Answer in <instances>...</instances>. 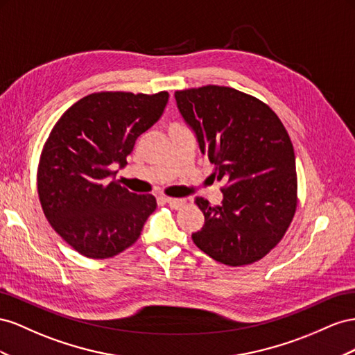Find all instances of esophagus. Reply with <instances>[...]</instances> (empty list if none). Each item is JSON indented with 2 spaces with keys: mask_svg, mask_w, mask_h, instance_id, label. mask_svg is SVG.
<instances>
[{
  "mask_svg": "<svg viewBox=\"0 0 355 355\" xmlns=\"http://www.w3.org/2000/svg\"><path fill=\"white\" fill-rule=\"evenodd\" d=\"M165 200H166V204L169 207L175 208V209H180L181 207H184V204H186L184 199H178V198H165Z\"/></svg>",
  "mask_w": 355,
  "mask_h": 355,
  "instance_id": "obj_1",
  "label": "esophagus"
}]
</instances>
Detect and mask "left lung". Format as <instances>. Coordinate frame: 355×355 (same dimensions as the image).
Instances as JSON below:
<instances>
[{
    "label": "left lung",
    "mask_w": 355,
    "mask_h": 355,
    "mask_svg": "<svg viewBox=\"0 0 355 355\" xmlns=\"http://www.w3.org/2000/svg\"><path fill=\"white\" fill-rule=\"evenodd\" d=\"M178 111L193 130L211 177L225 181L221 205H196L205 225L198 248L227 266L265 257L284 236L297 205L295 150L278 116L257 98L225 86L177 90Z\"/></svg>",
    "instance_id": "left-lung-1"
}]
</instances>
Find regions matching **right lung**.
<instances>
[{"label":"right lung","mask_w":355,"mask_h":355,"mask_svg":"<svg viewBox=\"0 0 355 355\" xmlns=\"http://www.w3.org/2000/svg\"><path fill=\"white\" fill-rule=\"evenodd\" d=\"M168 92H98L82 98L50 132L38 164V196L56 234L80 254L108 259L139 238L157 207L114 180L137 138L160 119Z\"/></svg>","instance_id":"1"}]
</instances>
